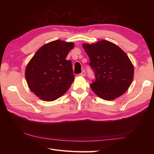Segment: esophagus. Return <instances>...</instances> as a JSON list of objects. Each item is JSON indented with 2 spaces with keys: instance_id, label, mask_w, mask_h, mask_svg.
Masks as SVG:
<instances>
[{
  "instance_id": "esophagus-1",
  "label": "esophagus",
  "mask_w": 154,
  "mask_h": 154,
  "mask_svg": "<svg viewBox=\"0 0 154 154\" xmlns=\"http://www.w3.org/2000/svg\"><path fill=\"white\" fill-rule=\"evenodd\" d=\"M85 74H86V72H85V70H83V71H82V72H81L80 75H81V76H85Z\"/></svg>"
}]
</instances>
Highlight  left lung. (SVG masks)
I'll list each match as a JSON object with an SVG mask.
<instances>
[{
  "label": "left lung",
  "instance_id": "obj_1",
  "mask_svg": "<svg viewBox=\"0 0 154 154\" xmlns=\"http://www.w3.org/2000/svg\"><path fill=\"white\" fill-rule=\"evenodd\" d=\"M89 57L95 80L91 89L101 99L111 100L121 96L132 84L134 66L126 54L112 42L101 40L83 44Z\"/></svg>",
  "mask_w": 154,
  "mask_h": 154
}]
</instances>
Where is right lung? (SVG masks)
I'll return each mask as SVG.
<instances>
[{"instance_id":"1","label":"right lung","mask_w":154,"mask_h":154,"mask_svg":"<svg viewBox=\"0 0 154 154\" xmlns=\"http://www.w3.org/2000/svg\"><path fill=\"white\" fill-rule=\"evenodd\" d=\"M74 44L55 40L44 45L29 61L25 77L29 89L42 100L53 101L67 92L73 82L71 61L66 60Z\"/></svg>"}]
</instances>
